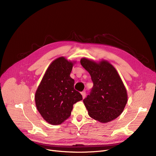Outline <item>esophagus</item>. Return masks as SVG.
<instances>
[{"label": "esophagus", "mask_w": 156, "mask_h": 156, "mask_svg": "<svg viewBox=\"0 0 156 156\" xmlns=\"http://www.w3.org/2000/svg\"><path fill=\"white\" fill-rule=\"evenodd\" d=\"M81 95H82V97H83V99H84V98L85 97V96H86V92L84 91V92H82L81 93Z\"/></svg>", "instance_id": "obj_1"}]
</instances>
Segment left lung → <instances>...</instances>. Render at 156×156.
<instances>
[{
	"mask_svg": "<svg viewBox=\"0 0 156 156\" xmlns=\"http://www.w3.org/2000/svg\"><path fill=\"white\" fill-rule=\"evenodd\" d=\"M81 66L90 73L94 86L83 100L88 115L101 122L117 118L128 101L126 89L113 66L105 60L96 62L83 57Z\"/></svg>",
	"mask_w": 156,
	"mask_h": 156,
	"instance_id": "left-lung-1",
	"label": "left lung"
}]
</instances>
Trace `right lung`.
<instances>
[{
	"mask_svg": "<svg viewBox=\"0 0 156 156\" xmlns=\"http://www.w3.org/2000/svg\"><path fill=\"white\" fill-rule=\"evenodd\" d=\"M74 63L60 57L48 66L35 95L36 107L49 124L60 125L71 115L73 104L83 99L70 77Z\"/></svg>",
	"mask_w": 156,
	"mask_h": 156,
	"instance_id": "right-lung-1",
	"label": "right lung"
}]
</instances>
